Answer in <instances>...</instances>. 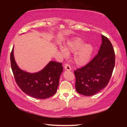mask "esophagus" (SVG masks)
<instances>
[{
	"instance_id": "obj_1",
	"label": "esophagus",
	"mask_w": 127,
	"mask_h": 127,
	"mask_svg": "<svg viewBox=\"0 0 127 127\" xmlns=\"http://www.w3.org/2000/svg\"><path fill=\"white\" fill-rule=\"evenodd\" d=\"M64 68L66 70H68V71H70L71 70V67L70 65L68 64H66L64 65Z\"/></svg>"
}]
</instances>
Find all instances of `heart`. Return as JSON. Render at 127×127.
Wrapping results in <instances>:
<instances>
[{
    "mask_svg": "<svg viewBox=\"0 0 127 127\" xmlns=\"http://www.w3.org/2000/svg\"><path fill=\"white\" fill-rule=\"evenodd\" d=\"M60 50L65 56L74 53L73 60L75 64L77 66H83L90 61L94 48L91 44L84 43L82 39L77 37L70 39L64 48H60Z\"/></svg>",
    "mask_w": 127,
    "mask_h": 127,
    "instance_id": "heart-1",
    "label": "heart"
}]
</instances>
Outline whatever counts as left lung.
Segmentation results:
<instances>
[{"instance_id": "8db88e82", "label": "left lung", "mask_w": 127, "mask_h": 127, "mask_svg": "<svg viewBox=\"0 0 127 127\" xmlns=\"http://www.w3.org/2000/svg\"><path fill=\"white\" fill-rule=\"evenodd\" d=\"M102 44L98 54L84 67L74 71L77 92L92 96L108 85L115 66V56L109 39L101 35Z\"/></svg>"}]
</instances>
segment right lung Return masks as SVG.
I'll return each mask as SVG.
<instances>
[{
    "label": "right lung",
    "instance_id": "obj_1",
    "mask_svg": "<svg viewBox=\"0 0 127 127\" xmlns=\"http://www.w3.org/2000/svg\"><path fill=\"white\" fill-rule=\"evenodd\" d=\"M13 51L14 46L10 56L11 68L15 81L20 89L26 94L36 99H46L54 95L63 70L62 64L50 61L41 70L30 73L18 67Z\"/></svg>",
    "mask_w": 127,
    "mask_h": 127
}]
</instances>
